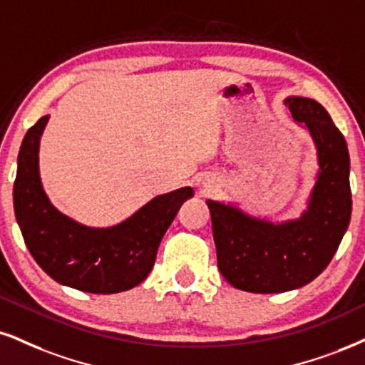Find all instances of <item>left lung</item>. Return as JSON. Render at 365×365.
Listing matches in <instances>:
<instances>
[{
    "mask_svg": "<svg viewBox=\"0 0 365 365\" xmlns=\"http://www.w3.org/2000/svg\"><path fill=\"white\" fill-rule=\"evenodd\" d=\"M284 103L317 147L320 170L307 211L298 220L272 223L235 206L206 201L220 272L237 289L260 294L298 289L320 276L339 249L352 213L344 135L318 101L291 96Z\"/></svg>",
    "mask_w": 365,
    "mask_h": 365,
    "instance_id": "left-lung-1",
    "label": "left lung"
}]
</instances>
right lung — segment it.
Masks as SVG:
<instances>
[{"mask_svg": "<svg viewBox=\"0 0 365 365\" xmlns=\"http://www.w3.org/2000/svg\"><path fill=\"white\" fill-rule=\"evenodd\" d=\"M48 115L26 132L18 154L13 205L21 235L40 267L58 284L94 294L132 289L148 276L179 208L192 196L181 187L155 196L115 227L91 228L48 201L38 173V147Z\"/></svg>", "mask_w": 365, "mask_h": 365, "instance_id": "add662e5", "label": "right lung"}]
</instances>
